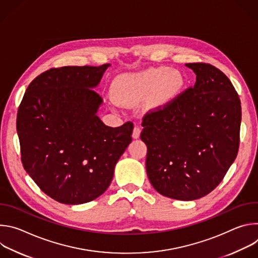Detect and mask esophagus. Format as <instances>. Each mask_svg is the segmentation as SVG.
I'll return each instance as SVG.
<instances>
[{
	"label": "esophagus",
	"instance_id": "obj_1",
	"mask_svg": "<svg viewBox=\"0 0 258 258\" xmlns=\"http://www.w3.org/2000/svg\"><path fill=\"white\" fill-rule=\"evenodd\" d=\"M141 135V128L139 126H135L133 131V138L134 139H139Z\"/></svg>",
	"mask_w": 258,
	"mask_h": 258
}]
</instances>
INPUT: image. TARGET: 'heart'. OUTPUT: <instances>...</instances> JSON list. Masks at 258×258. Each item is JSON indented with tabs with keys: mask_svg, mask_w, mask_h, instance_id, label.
<instances>
[{
	"mask_svg": "<svg viewBox=\"0 0 258 258\" xmlns=\"http://www.w3.org/2000/svg\"><path fill=\"white\" fill-rule=\"evenodd\" d=\"M183 83L178 71L168 67L150 68L117 78L112 86V94L122 105H134L148 97V108L159 110L178 95Z\"/></svg>",
	"mask_w": 258,
	"mask_h": 258,
	"instance_id": "obj_1",
	"label": "heart"
}]
</instances>
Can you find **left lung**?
<instances>
[{
	"mask_svg": "<svg viewBox=\"0 0 258 258\" xmlns=\"http://www.w3.org/2000/svg\"><path fill=\"white\" fill-rule=\"evenodd\" d=\"M193 88L162 110L146 114L141 140L146 170L161 195L182 201L206 196L237 157L241 102L226 75L206 63H188Z\"/></svg>",
	"mask_w": 258,
	"mask_h": 258,
	"instance_id": "1",
	"label": "left lung"
}]
</instances>
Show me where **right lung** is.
Masks as SVG:
<instances>
[{
    "instance_id": "add662e5",
    "label": "right lung",
    "mask_w": 258,
    "mask_h": 258,
    "mask_svg": "<svg viewBox=\"0 0 258 258\" xmlns=\"http://www.w3.org/2000/svg\"><path fill=\"white\" fill-rule=\"evenodd\" d=\"M110 64L52 68L28 86L17 114L23 167L63 204H83L109 187L132 142L134 124L105 125L95 89Z\"/></svg>"
}]
</instances>
